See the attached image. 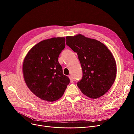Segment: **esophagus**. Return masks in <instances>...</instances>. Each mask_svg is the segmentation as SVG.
Wrapping results in <instances>:
<instances>
[{
  "instance_id": "obj_1",
  "label": "esophagus",
  "mask_w": 134,
  "mask_h": 134,
  "mask_svg": "<svg viewBox=\"0 0 134 134\" xmlns=\"http://www.w3.org/2000/svg\"><path fill=\"white\" fill-rule=\"evenodd\" d=\"M69 79L70 80V82L71 83H72L74 82V79H73V77H72L71 76H69Z\"/></svg>"
}]
</instances>
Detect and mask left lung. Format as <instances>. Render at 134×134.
<instances>
[{
  "label": "left lung",
  "instance_id": "obj_1",
  "mask_svg": "<svg viewBox=\"0 0 134 134\" xmlns=\"http://www.w3.org/2000/svg\"><path fill=\"white\" fill-rule=\"evenodd\" d=\"M66 44L78 55L83 71L77 85L82 93L92 99L105 94L115 80V59L108 48L95 39L82 34L67 36Z\"/></svg>",
  "mask_w": 134,
  "mask_h": 134
}]
</instances>
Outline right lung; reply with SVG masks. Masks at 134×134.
<instances>
[{"instance_id":"add662e5","label":"right lung","mask_w":134,"mask_h":134,"mask_svg":"<svg viewBox=\"0 0 134 134\" xmlns=\"http://www.w3.org/2000/svg\"><path fill=\"white\" fill-rule=\"evenodd\" d=\"M65 47V37H53L34 46L24 59L23 71L25 83L42 100L49 102L58 100L70 83L58 62Z\"/></svg>"}]
</instances>
